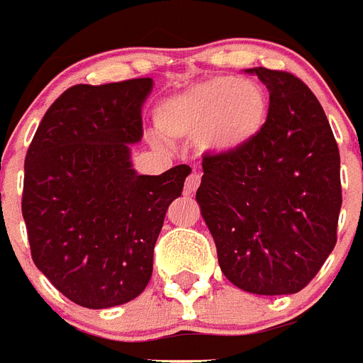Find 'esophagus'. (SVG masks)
Returning <instances> with one entry per match:
<instances>
[{
    "label": "esophagus",
    "mask_w": 363,
    "mask_h": 363,
    "mask_svg": "<svg viewBox=\"0 0 363 363\" xmlns=\"http://www.w3.org/2000/svg\"><path fill=\"white\" fill-rule=\"evenodd\" d=\"M199 185H200V174L193 172L189 178L185 179V193H187V195H193V193L199 189Z\"/></svg>",
    "instance_id": "34e87169"
}]
</instances>
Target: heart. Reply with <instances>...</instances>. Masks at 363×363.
I'll return each instance as SVG.
<instances>
[{"mask_svg": "<svg viewBox=\"0 0 363 363\" xmlns=\"http://www.w3.org/2000/svg\"><path fill=\"white\" fill-rule=\"evenodd\" d=\"M268 110V95L259 84L213 77L164 101L155 120L164 138L199 136L206 152L234 153L262 133Z\"/></svg>", "mask_w": 363, "mask_h": 363, "instance_id": "obj_1", "label": "heart"}]
</instances>
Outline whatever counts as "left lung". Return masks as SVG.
<instances>
[{"label":"left lung","instance_id":"8db88e82","mask_svg":"<svg viewBox=\"0 0 363 363\" xmlns=\"http://www.w3.org/2000/svg\"><path fill=\"white\" fill-rule=\"evenodd\" d=\"M268 120L249 146L204 155L196 202L232 285L262 296L300 292L337 242L339 147L300 78L255 67Z\"/></svg>","mask_w":363,"mask_h":363}]
</instances>
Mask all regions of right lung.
<instances>
[{
  "instance_id": "add662e5",
  "label": "right lung",
  "mask_w": 363,
  "mask_h": 363,
  "mask_svg": "<svg viewBox=\"0 0 363 363\" xmlns=\"http://www.w3.org/2000/svg\"><path fill=\"white\" fill-rule=\"evenodd\" d=\"M152 78L89 86L57 97L37 127L24 163V216L31 259L78 306L135 300L153 272V247L191 168L136 174L142 104Z\"/></svg>"
}]
</instances>
